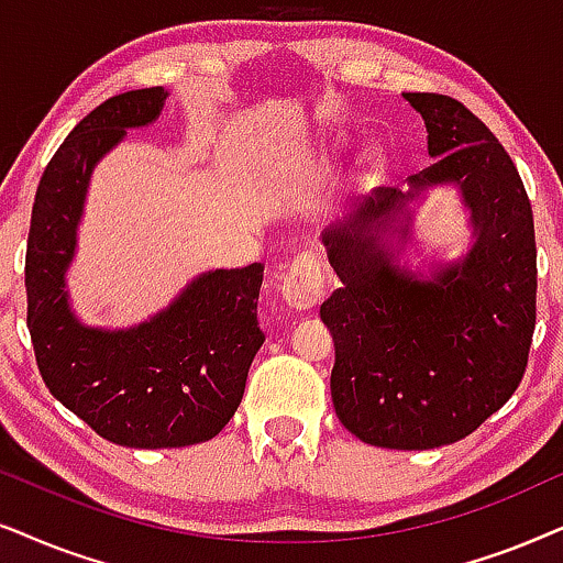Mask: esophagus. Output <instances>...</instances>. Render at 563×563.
Here are the masks:
<instances>
[{
	"mask_svg": "<svg viewBox=\"0 0 563 563\" xmlns=\"http://www.w3.org/2000/svg\"><path fill=\"white\" fill-rule=\"evenodd\" d=\"M283 301L296 311H311L327 294L324 273L313 252H301L283 273Z\"/></svg>",
	"mask_w": 563,
	"mask_h": 563,
	"instance_id": "1",
	"label": "esophagus"
}]
</instances>
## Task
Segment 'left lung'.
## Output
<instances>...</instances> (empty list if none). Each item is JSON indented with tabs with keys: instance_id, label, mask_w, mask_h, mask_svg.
I'll return each mask as SVG.
<instances>
[{
	"instance_id": "left-lung-1",
	"label": "left lung",
	"mask_w": 563,
	"mask_h": 563,
	"mask_svg": "<svg viewBox=\"0 0 563 563\" xmlns=\"http://www.w3.org/2000/svg\"><path fill=\"white\" fill-rule=\"evenodd\" d=\"M404 97L424 118L434 159L411 185H459L478 239L459 265L417 280L368 234L394 221L415 192L376 187L352 232L324 234L342 288L321 303V319L336 344L340 422L368 445L430 451L482 427L526 376L536 229L515 162L482 120L448 95Z\"/></svg>"
}]
</instances>
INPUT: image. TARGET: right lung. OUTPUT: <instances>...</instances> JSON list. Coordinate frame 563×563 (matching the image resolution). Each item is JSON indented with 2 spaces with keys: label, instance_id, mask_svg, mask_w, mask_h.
<instances>
[{
  "label": "right lung",
  "instance_id": "obj_1",
  "mask_svg": "<svg viewBox=\"0 0 563 563\" xmlns=\"http://www.w3.org/2000/svg\"><path fill=\"white\" fill-rule=\"evenodd\" d=\"M164 100L162 87L133 89L79 120L37 185L25 254L37 371L66 409L125 448H185L216 438L234 417L265 342L260 262L198 277L167 311L129 332L87 329L71 317L64 273L89 172L125 129L152 123Z\"/></svg>",
  "mask_w": 563,
  "mask_h": 563
}]
</instances>
